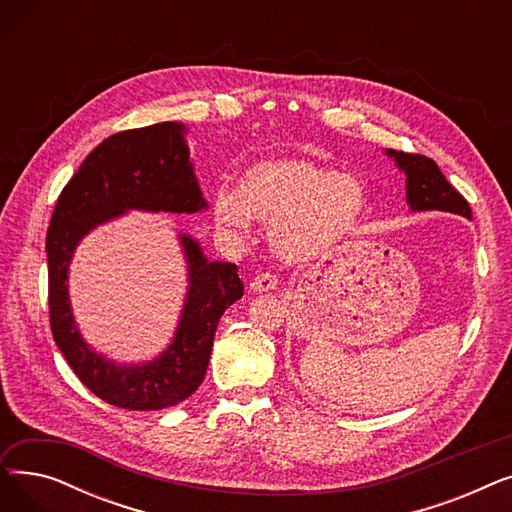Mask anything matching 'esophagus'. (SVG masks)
<instances>
[{
    "instance_id": "1",
    "label": "esophagus",
    "mask_w": 512,
    "mask_h": 512,
    "mask_svg": "<svg viewBox=\"0 0 512 512\" xmlns=\"http://www.w3.org/2000/svg\"><path fill=\"white\" fill-rule=\"evenodd\" d=\"M278 286V278L270 272L265 274H257L253 280H251V290L253 292H267V290H274Z\"/></svg>"
}]
</instances>
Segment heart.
Here are the masks:
<instances>
[{"mask_svg":"<svg viewBox=\"0 0 512 512\" xmlns=\"http://www.w3.org/2000/svg\"><path fill=\"white\" fill-rule=\"evenodd\" d=\"M365 211L361 184L305 157L259 161L240 176L238 193H213L220 226L247 232L251 218L270 226L272 245L288 261L328 253L353 234Z\"/></svg>","mask_w":512,"mask_h":512,"instance_id":"heart-1","label":"heart"}]
</instances>
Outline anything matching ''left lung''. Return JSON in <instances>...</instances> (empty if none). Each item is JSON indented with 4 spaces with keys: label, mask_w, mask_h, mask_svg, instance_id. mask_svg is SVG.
I'll use <instances>...</instances> for the list:
<instances>
[{
    "label": "left lung",
    "mask_w": 512,
    "mask_h": 512,
    "mask_svg": "<svg viewBox=\"0 0 512 512\" xmlns=\"http://www.w3.org/2000/svg\"><path fill=\"white\" fill-rule=\"evenodd\" d=\"M396 166L407 174V203L413 211H450L471 218L467 199L444 178L432 157L386 149Z\"/></svg>",
    "instance_id": "8db88e82"
}]
</instances>
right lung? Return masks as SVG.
Returning a JSON list of instances; mask_svg holds the SVG:
<instances>
[{
	"mask_svg": "<svg viewBox=\"0 0 512 512\" xmlns=\"http://www.w3.org/2000/svg\"><path fill=\"white\" fill-rule=\"evenodd\" d=\"M205 207L184 126L176 122L107 137L58 197L45 240L51 334L78 380L114 407L159 411L191 396L205 378L218 321L245 286L234 263L207 261L199 242L182 234L188 290L172 344L149 363L116 365L97 355L74 324L66 284L72 255L93 228L128 209L195 213Z\"/></svg>",
	"mask_w": 512,
	"mask_h": 512,
	"instance_id": "obj_1",
	"label": "right lung"
}]
</instances>
